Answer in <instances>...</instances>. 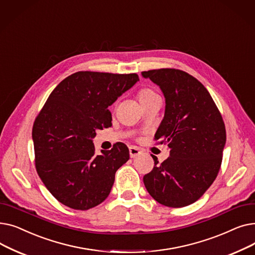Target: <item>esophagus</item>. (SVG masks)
Listing matches in <instances>:
<instances>
[{
  "label": "esophagus",
  "instance_id": "esophagus-1",
  "mask_svg": "<svg viewBox=\"0 0 255 255\" xmlns=\"http://www.w3.org/2000/svg\"><path fill=\"white\" fill-rule=\"evenodd\" d=\"M140 150L137 148V146H134V145H131L129 146V154H130V157L131 158H135L137 157L138 155H140Z\"/></svg>",
  "mask_w": 255,
  "mask_h": 255
}]
</instances>
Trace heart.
Returning a JSON list of instances; mask_svg holds the SVG:
<instances>
[{"label":"heart","instance_id":"obj_1","mask_svg":"<svg viewBox=\"0 0 255 255\" xmlns=\"http://www.w3.org/2000/svg\"><path fill=\"white\" fill-rule=\"evenodd\" d=\"M156 97H158L157 94L153 90L148 89V88L141 89L137 94V98H138L140 104H144L146 102H149L150 100H152Z\"/></svg>","mask_w":255,"mask_h":255}]
</instances>
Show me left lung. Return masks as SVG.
<instances>
[{"label":"left lung","mask_w":255,"mask_h":255,"mask_svg":"<svg viewBox=\"0 0 255 255\" xmlns=\"http://www.w3.org/2000/svg\"><path fill=\"white\" fill-rule=\"evenodd\" d=\"M160 87L165 114L155 140L167 143L169 157L143 177L150 195L170 208L193 204L215 181L226 141L223 119L204 85L185 71L162 68L141 72Z\"/></svg>","instance_id":"1"}]
</instances>
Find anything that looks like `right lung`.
<instances>
[{
    "label": "right lung",
    "mask_w": 255,
    "mask_h": 255,
    "mask_svg": "<svg viewBox=\"0 0 255 255\" xmlns=\"http://www.w3.org/2000/svg\"><path fill=\"white\" fill-rule=\"evenodd\" d=\"M139 80L136 73L75 72L55 88L33 125L38 176L59 202L74 210H89L111 193L116 171L129 159L117 142L97 155L96 130L112 126L109 110Z\"/></svg>",
    "instance_id": "obj_1"
}]
</instances>
